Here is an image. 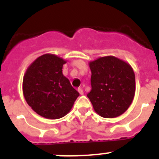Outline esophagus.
<instances>
[{
    "mask_svg": "<svg viewBox=\"0 0 159 159\" xmlns=\"http://www.w3.org/2000/svg\"><path fill=\"white\" fill-rule=\"evenodd\" d=\"M78 92L80 95H84V91H83L82 88H78Z\"/></svg>",
    "mask_w": 159,
    "mask_h": 159,
    "instance_id": "esophagus-1",
    "label": "esophagus"
}]
</instances>
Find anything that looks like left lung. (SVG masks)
<instances>
[{
	"instance_id": "left-lung-1",
	"label": "left lung",
	"mask_w": 159,
	"mask_h": 159,
	"mask_svg": "<svg viewBox=\"0 0 159 159\" xmlns=\"http://www.w3.org/2000/svg\"><path fill=\"white\" fill-rule=\"evenodd\" d=\"M92 90L88 97L94 110L103 118L121 116L131 104L135 93V76L131 66L112 56L89 63Z\"/></svg>"
}]
</instances>
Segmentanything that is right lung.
Listing matches in <instances>:
<instances>
[{"instance_id": "obj_1", "label": "right lung", "mask_w": 159, "mask_h": 159, "mask_svg": "<svg viewBox=\"0 0 159 159\" xmlns=\"http://www.w3.org/2000/svg\"><path fill=\"white\" fill-rule=\"evenodd\" d=\"M66 63L53 54H44L30 64L23 79V93L28 104L49 119L64 117L80 95L62 72Z\"/></svg>"}]
</instances>
